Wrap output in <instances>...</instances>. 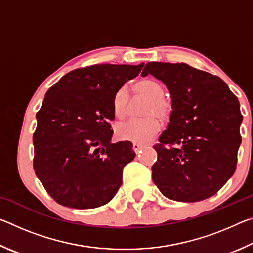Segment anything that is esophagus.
<instances>
[{
    "mask_svg": "<svg viewBox=\"0 0 253 253\" xmlns=\"http://www.w3.org/2000/svg\"><path fill=\"white\" fill-rule=\"evenodd\" d=\"M143 147H144V145H142V144H138V143L132 144V149H134L135 152H138L139 149H142Z\"/></svg>",
    "mask_w": 253,
    "mask_h": 253,
    "instance_id": "esophagus-1",
    "label": "esophagus"
}]
</instances>
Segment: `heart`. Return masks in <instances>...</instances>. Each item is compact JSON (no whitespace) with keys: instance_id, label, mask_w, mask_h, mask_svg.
I'll return each mask as SVG.
<instances>
[{"instance_id":"obj_1","label":"heart","mask_w":253,"mask_h":253,"mask_svg":"<svg viewBox=\"0 0 253 253\" xmlns=\"http://www.w3.org/2000/svg\"><path fill=\"white\" fill-rule=\"evenodd\" d=\"M137 96L147 104L143 107L144 115H154L161 121H165L169 116L172 105L168 98L164 97L162 85L151 79L140 80L135 84ZM114 110L118 116L126 114L128 106V96L125 89H119L114 97ZM154 116L142 118H131L121 124L116 129L118 138L130 140L134 143H146L160 129V124Z\"/></svg>"}]
</instances>
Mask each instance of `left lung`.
<instances>
[{
    "mask_svg": "<svg viewBox=\"0 0 253 253\" xmlns=\"http://www.w3.org/2000/svg\"><path fill=\"white\" fill-rule=\"evenodd\" d=\"M148 74L165 84L173 108L153 146V182L178 202L208 199L237 169L242 122L238 98L219 77L186 63L148 62L142 76Z\"/></svg>",
    "mask_w": 253,
    "mask_h": 253,
    "instance_id": "obj_1",
    "label": "left lung"
}]
</instances>
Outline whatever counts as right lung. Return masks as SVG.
Listing matches in <instances>:
<instances>
[{"label":"right lung","mask_w":253,"mask_h":253,"mask_svg":"<svg viewBox=\"0 0 253 253\" xmlns=\"http://www.w3.org/2000/svg\"><path fill=\"white\" fill-rule=\"evenodd\" d=\"M139 66L93 65L68 72L44 96L33 134V169L55 202L74 209L105 205L123 169L135 158L130 142L111 144L114 97Z\"/></svg>","instance_id":"1"}]
</instances>
